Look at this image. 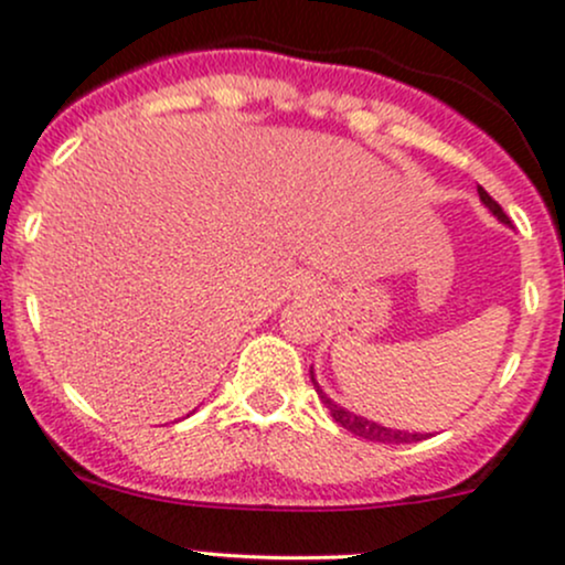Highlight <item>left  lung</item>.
I'll use <instances>...</instances> for the list:
<instances>
[{
    "instance_id": "left-lung-1",
    "label": "left lung",
    "mask_w": 565,
    "mask_h": 565,
    "mask_svg": "<svg viewBox=\"0 0 565 565\" xmlns=\"http://www.w3.org/2000/svg\"><path fill=\"white\" fill-rule=\"evenodd\" d=\"M477 192H479V200H482V205L487 207V211H490L492 216L498 218V222L507 224V227H509V224H512V222H509V216H507V213H503V207L498 205L495 200H492L490 194H487L482 186H479ZM311 382H313V387H317V395L322 397V403H324V406H328V412L332 414V419H335V423L341 425V427H347L349 433H354V436L365 438V441H379V444H412V441H423V438L430 436V433L395 430V427H384V425L373 423V419L360 417V414L349 412V408H343L341 403H335V401H332V397L324 395V390L319 387V382H317V379H313V367H311Z\"/></svg>"
}]
</instances>
